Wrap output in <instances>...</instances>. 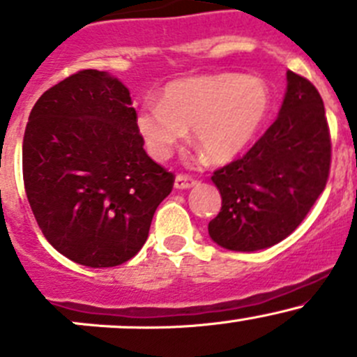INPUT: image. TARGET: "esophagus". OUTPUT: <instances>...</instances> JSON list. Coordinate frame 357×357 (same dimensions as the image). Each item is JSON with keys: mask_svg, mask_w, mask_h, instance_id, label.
<instances>
[{"mask_svg": "<svg viewBox=\"0 0 357 357\" xmlns=\"http://www.w3.org/2000/svg\"><path fill=\"white\" fill-rule=\"evenodd\" d=\"M197 183H199V181H197L195 178H192V176L178 174V176H176V179H174V188L186 190V188H192V186H195Z\"/></svg>", "mask_w": 357, "mask_h": 357, "instance_id": "obj_1", "label": "esophagus"}]
</instances>
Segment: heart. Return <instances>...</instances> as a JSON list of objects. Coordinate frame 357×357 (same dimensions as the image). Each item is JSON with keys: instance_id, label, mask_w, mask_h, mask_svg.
<instances>
[{"instance_id": "1", "label": "heart", "mask_w": 357, "mask_h": 357, "mask_svg": "<svg viewBox=\"0 0 357 357\" xmlns=\"http://www.w3.org/2000/svg\"><path fill=\"white\" fill-rule=\"evenodd\" d=\"M271 109V91L259 75L205 74L169 82L160 102L146 100L136 128L146 150L165 160L192 128L212 162H228L247 149Z\"/></svg>"}]
</instances>
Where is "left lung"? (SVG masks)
Segmentation results:
<instances>
[{"instance_id":"obj_1","label":"left lung","mask_w":357,"mask_h":357,"mask_svg":"<svg viewBox=\"0 0 357 357\" xmlns=\"http://www.w3.org/2000/svg\"><path fill=\"white\" fill-rule=\"evenodd\" d=\"M280 115L243 157L212 174L221 211L208 235L228 250L268 248L295 231L325 190L332 138L318 89L287 72Z\"/></svg>"}]
</instances>
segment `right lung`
<instances>
[{"label": "right lung", "mask_w": 357, "mask_h": 357, "mask_svg": "<svg viewBox=\"0 0 357 357\" xmlns=\"http://www.w3.org/2000/svg\"><path fill=\"white\" fill-rule=\"evenodd\" d=\"M128 88L79 70L32 107L22 145L27 200L45 238L89 268H112L146 242L174 174L143 149Z\"/></svg>", "instance_id": "1"}]
</instances>
